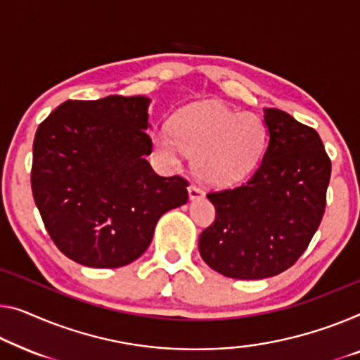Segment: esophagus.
Segmentation results:
<instances>
[{"mask_svg":"<svg viewBox=\"0 0 360 360\" xmlns=\"http://www.w3.org/2000/svg\"><path fill=\"white\" fill-rule=\"evenodd\" d=\"M189 197L192 198V200H195V198L203 197L202 187H198V186H195V184H191V186H189Z\"/></svg>","mask_w":360,"mask_h":360,"instance_id":"1","label":"esophagus"}]
</instances>
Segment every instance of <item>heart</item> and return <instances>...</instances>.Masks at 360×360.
<instances>
[{
    "label": "heart",
    "mask_w": 360,
    "mask_h": 360,
    "mask_svg": "<svg viewBox=\"0 0 360 360\" xmlns=\"http://www.w3.org/2000/svg\"><path fill=\"white\" fill-rule=\"evenodd\" d=\"M169 132L153 136L155 147L168 162H178L181 150L192 157L195 174L208 184L228 186L243 181L264 157L268 131L254 112H238L219 103H197L181 110Z\"/></svg>",
    "instance_id": "heart-1"
}]
</instances>
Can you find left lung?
<instances>
[{
  "instance_id": "left-lung-1",
  "label": "left lung",
  "mask_w": 360,
  "mask_h": 360,
  "mask_svg": "<svg viewBox=\"0 0 360 360\" xmlns=\"http://www.w3.org/2000/svg\"><path fill=\"white\" fill-rule=\"evenodd\" d=\"M270 141L243 184L210 191L214 221L198 250L214 271L236 280L280 275L299 260L320 226L331 160L317 131L286 111L264 108Z\"/></svg>"
}]
</instances>
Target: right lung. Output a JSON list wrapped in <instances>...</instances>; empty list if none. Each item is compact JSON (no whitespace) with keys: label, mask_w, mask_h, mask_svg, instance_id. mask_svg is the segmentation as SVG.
<instances>
[{"label":"right lung","mask_w":360,"mask_h":360,"mask_svg":"<svg viewBox=\"0 0 360 360\" xmlns=\"http://www.w3.org/2000/svg\"><path fill=\"white\" fill-rule=\"evenodd\" d=\"M146 96L68 100L40 122L30 184L48 234L80 265L117 268L152 243L158 218L187 202L189 182L158 176Z\"/></svg>","instance_id":"1"}]
</instances>
